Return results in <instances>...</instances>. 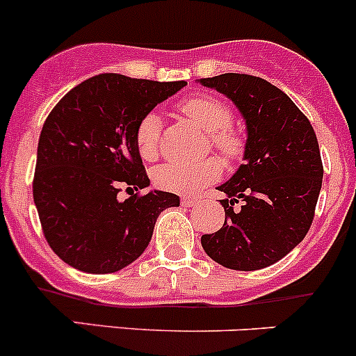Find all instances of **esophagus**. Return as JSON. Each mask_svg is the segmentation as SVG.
<instances>
[{
  "instance_id": "obj_1",
  "label": "esophagus",
  "mask_w": 356,
  "mask_h": 356,
  "mask_svg": "<svg viewBox=\"0 0 356 356\" xmlns=\"http://www.w3.org/2000/svg\"><path fill=\"white\" fill-rule=\"evenodd\" d=\"M181 203L184 204V207H196V204L200 203V198H195V196H182Z\"/></svg>"
}]
</instances>
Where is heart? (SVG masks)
<instances>
[{"label":"heart","instance_id":"1","mask_svg":"<svg viewBox=\"0 0 356 356\" xmlns=\"http://www.w3.org/2000/svg\"><path fill=\"white\" fill-rule=\"evenodd\" d=\"M179 111L210 136V143L225 161H236L243 156L246 138L243 131L232 125V108L222 99L208 95H195L179 105ZM161 117L156 111L143 115L134 131V143L143 160H156L160 155ZM222 165L217 158H207L196 163L168 161L153 172L158 188L172 193H195L203 186L217 181Z\"/></svg>","mask_w":356,"mask_h":356}]
</instances>
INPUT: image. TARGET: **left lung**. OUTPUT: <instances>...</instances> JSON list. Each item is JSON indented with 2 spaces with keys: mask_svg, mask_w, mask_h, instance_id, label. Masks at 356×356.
Wrapping results in <instances>:
<instances>
[{
  "mask_svg": "<svg viewBox=\"0 0 356 356\" xmlns=\"http://www.w3.org/2000/svg\"><path fill=\"white\" fill-rule=\"evenodd\" d=\"M234 102L246 120L245 163L218 191L225 222L201 236L208 257L232 270H258L300 245L314 222L324 167L310 120L261 77L200 79Z\"/></svg>",
  "mask_w": 356,
  "mask_h": 356,
  "instance_id": "left-lung-1",
  "label": "left lung"
}]
</instances>
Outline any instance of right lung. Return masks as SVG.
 Here are the masks:
<instances>
[{"mask_svg":"<svg viewBox=\"0 0 356 356\" xmlns=\"http://www.w3.org/2000/svg\"><path fill=\"white\" fill-rule=\"evenodd\" d=\"M188 82L99 74L67 92L42 125L32 195L49 248L70 267L111 274L141 257L158 215L179 196L148 188L134 143L143 115Z\"/></svg>","mask_w":356,"mask_h":356,"instance_id":"right-lung-1","label":"right lung"}]
</instances>
